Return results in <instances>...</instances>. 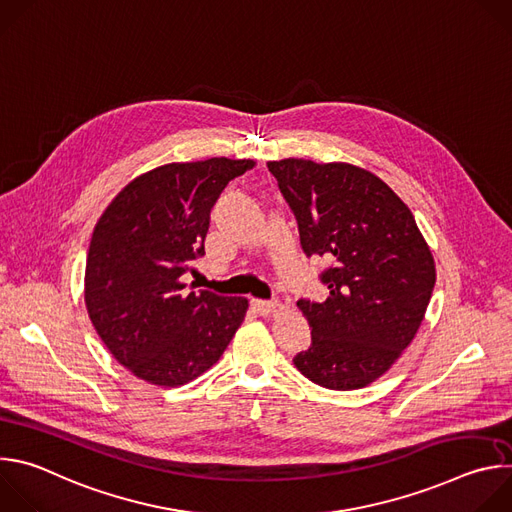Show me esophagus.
Instances as JSON below:
<instances>
[{"label": "esophagus", "instance_id": "34e87169", "mask_svg": "<svg viewBox=\"0 0 512 512\" xmlns=\"http://www.w3.org/2000/svg\"><path fill=\"white\" fill-rule=\"evenodd\" d=\"M251 304H253L255 312L261 316H269L279 308V302H267V300H253Z\"/></svg>", "mask_w": 512, "mask_h": 512}]
</instances>
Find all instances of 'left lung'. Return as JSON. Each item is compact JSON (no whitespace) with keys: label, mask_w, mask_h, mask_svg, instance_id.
<instances>
[{"label":"left lung","mask_w":512,"mask_h":512,"mask_svg":"<svg viewBox=\"0 0 512 512\" xmlns=\"http://www.w3.org/2000/svg\"><path fill=\"white\" fill-rule=\"evenodd\" d=\"M308 257L330 267L326 302L300 300L312 344L294 364L312 383L362 389L415 338L435 285L433 255L407 204L375 174L342 164L267 162Z\"/></svg>","instance_id":"left-lung-1"}]
</instances>
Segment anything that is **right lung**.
<instances>
[{"label": "right lung", "mask_w": 512, "mask_h": 512, "mask_svg": "<svg viewBox=\"0 0 512 512\" xmlns=\"http://www.w3.org/2000/svg\"><path fill=\"white\" fill-rule=\"evenodd\" d=\"M253 166L229 158L160 166L131 180L97 221L85 304L109 352L135 377L160 387L194 381L245 320L247 298L188 289L184 275L204 255L214 202Z\"/></svg>", "instance_id": "obj_1"}]
</instances>
